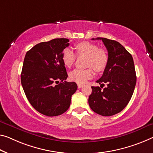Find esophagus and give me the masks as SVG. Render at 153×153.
<instances>
[{"mask_svg": "<svg viewBox=\"0 0 153 153\" xmlns=\"http://www.w3.org/2000/svg\"><path fill=\"white\" fill-rule=\"evenodd\" d=\"M83 87V85H81V84H78V88L79 89H80V88H82Z\"/></svg>", "mask_w": 153, "mask_h": 153, "instance_id": "1", "label": "esophagus"}]
</instances>
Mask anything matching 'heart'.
<instances>
[{
  "mask_svg": "<svg viewBox=\"0 0 153 153\" xmlns=\"http://www.w3.org/2000/svg\"><path fill=\"white\" fill-rule=\"evenodd\" d=\"M76 55L88 57L87 67L91 68L96 72H101L106 68L109 55L106 50L99 48L95 44L89 42H82L74 46ZM76 56L69 48L63 51L62 61L65 67L70 68L73 65ZM91 68L87 70L75 69L70 73V79L79 84H83L93 76L94 72Z\"/></svg>",
  "mask_w": 153,
  "mask_h": 153,
  "instance_id": "b5f03b06",
  "label": "heart"
}]
</instances>
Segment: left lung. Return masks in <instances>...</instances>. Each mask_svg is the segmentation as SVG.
Returning a JSON list of instances; mask_svg holds the SVG:
<instances>
[{"label":"left lung","instance_id":"8db88e82","mask_svg":"<svg viewBox=\"0 0 153 153\" xmlns=\"http://www.w3.org/2000/svg\"><path fill=\"white\" fill-rule=\"evenodd\" d=\"M100 39L107 48L109 61L102 76L96 83L107 87H91L88 102L91 109L103 116H111L120 112L130 101L136 84V74L132 55L115 40L105 37ZM101 87V86H100Z\"/></svg>","mask_w":153,"mask_h":153}]
</instances>
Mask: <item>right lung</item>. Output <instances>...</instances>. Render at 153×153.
<instances>
[{
  "mask_svg": "<svg viewBox=\"0 0 153 153\" xmlns=\"http://www.w3.org/2000/svg\"><path fill=\"white\" fill-rule=\"evenodd\" d=\"M68 42L57 38L37 44L26 53L23 62L21 83L25 95L35 109L47 116L66 111L77 90L76 83L65 81L62 54Z\"/></svg>",
  "mask_w": 153,
  "mask_h": 153,
  "instance_id": "add662e5",
  "label": "right lung"
}]
</instances>
